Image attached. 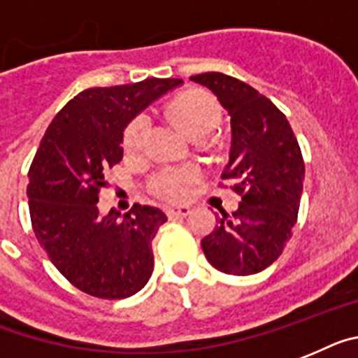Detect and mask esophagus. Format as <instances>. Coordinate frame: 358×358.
Segmentation results:
<instances>
[{"instance_id": "esophagus-1", "label": "esophagus", "mask_w": 358, "mask_h": 358, "mask_svg": "<svg viewBox=\"0 0 358 358\" xmlns=\"http://www.w3.org/2000/svg\"><path fill=\"white\" fill-rule=\"evenodd\" d=\"M167 218L169 220H176V218H185V216L191 215V209L189 207H176V209H167Z\"/></svg>"}]
</instances>
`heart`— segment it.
Here are the masks:
<instances>
[{"label":"heart","instance_id":"1","mask_svg":"<svg viewBox=\"0 0 358 358\" xmlns=\"http://www.w3.org/2000/svg\"><path fill=\"white\" fill-rule=\"evenodd\" d=\"M173 120L178 127L193 140H203L213 133L220 123L222 107L215 96L206 91H185L176 96L169 107ZM149 118L140 114L129 123L123 133V147L127 152H136L143 147ZM200 178L196 167H178V169H164L156 173L149 182L151 193L167 202H180L187 196L189 185Z\"/></svg>","mask_w":358,"mask_h":358}]
</instances>
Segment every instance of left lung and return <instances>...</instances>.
<instances>
[{
  "label": "left lung",
  "instance_id": "1",
  "mask_svg": "<svg viewBox=\"0 0 358 358\" xmlns=\"http://www.w3.org/2000/svg\"><path fill=\"white\" fill-rule=\"evenodd\" d=\"M191 80L211 89L229 113L233 138L222 180L242 198L233 215L222 211L202 249L209 264L225 275H255L271 266L291 238L304 158L286 116L257 89L222 72Z\"/></svg>",
  "mask_w": 358,
  "mask_h": 358
}]
</instances>
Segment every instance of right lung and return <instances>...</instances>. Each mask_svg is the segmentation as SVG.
<instances>
[{
	"label": "right lung",
	"mask_w": 358,
	"mask_h": 358,
	"mask_svg": "<svg viewBox=\"0 0 358 358\" xmlns=\"http://www.w3.org/2000/svg\"><path fill=\"white\" fill-rule=\"evenodd\" d=\"M178 78H147L131 85L94 87L54 116L29 169L34 235L72 286L96 299H127L155 267L152 238L167 216L134 203L120 218L98 211L105 174L123 156V127Z\"/></svg>",
	"instance_id": "1"
}]
</instances>
